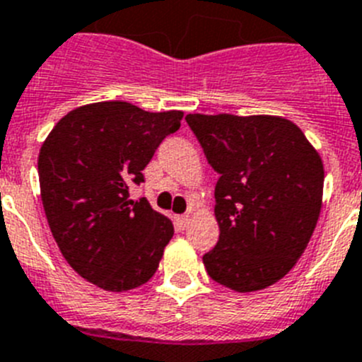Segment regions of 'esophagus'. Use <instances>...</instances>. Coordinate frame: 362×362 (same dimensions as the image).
<instances>
[{
	"instance_id": "34e87169",
	"label": "esophagus",
	"mask_w": 362,
	"mask_h": 362,
	"mask_svg": "<svg viewBox=\"0 0 362 362\" xmlns=\"http://www.w3.org/2000/svg\"><path fill=\"white\" fill-rule=\"evenodd\" d=\"M175 226H177L178 231H184L187 226H189V216L187 215H178L177 218H175Z\"/></svg>"
}]
</instances>
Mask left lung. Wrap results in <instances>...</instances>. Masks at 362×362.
<instances>
[{
	"mask_svg": "<svg viewBox=\"0 0 362 362\" xmlns=\"http://www.w3.org/2000/svg\"><path fill=\"white\" fill-rule=\"evenodd\" d=\"M185 122L220 175L216 246L207 275L246 293L281 281L306 250L322 204L320 156L293 122L279 116L187 115Z\"/></svg>",
	"mask_w": 362,
	"mask_h": 362,
	"instance_id": "obj_1",
	"label": "left lung"
}]
</instances>
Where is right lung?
<instances>
[{"label": "right lung", "instance_id": "obj_1", "mask_svg": "<svg viewBox=\"0 0 362 362\" xmlns=\"http://www.w3.org/2000/svg\"><path fill=\"white\" fill-rule=\"evenodd\" d=\"M182 116L90 103L64 116L43 142L37 175L52 237L71 268L103 290H133L158 269L173 222L147 199L129 200V185L142 184Z\"/></svg>", "mask_w": 362, "mask_h": 362}]
</instances>
